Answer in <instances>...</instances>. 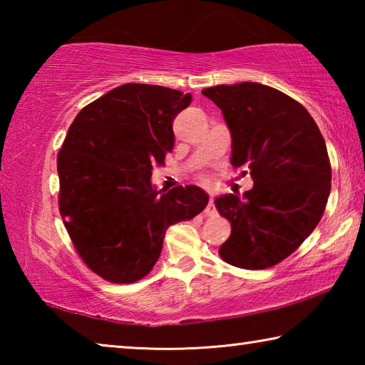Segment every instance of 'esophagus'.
I'll return each instance as SVG.
<instances>
[{
	"label": "esophagus",
	"instance_id": "esophagus-1",
	"mask_svg": "<svg viewBox=\"0 0 365 365\" xmlns=\"http://www.w3.org/2000/svg\"><path fill=\"white\" fill-rule=\"evenodd\" d=\"M206 214L207 215H215L217 214V209H215V201H214V196L211 195V197H209V202L206 206Z\"/></svg>",
	"mask_w": 365,
	"mask_h": 365
}]
</instances>
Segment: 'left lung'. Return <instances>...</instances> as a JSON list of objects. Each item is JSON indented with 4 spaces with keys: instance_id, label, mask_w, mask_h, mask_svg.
Listing matches in <instances>:
<instances>
[{
    "instance_id": "obj_1",
    "label": "left lung",
    "mask_w": 365,
    "mask_h": 365,
    "mask_svg": "<svg viewBox=\"0 0 365 365\" xmlns=\"http://www.w3.org/2000/svg\"><path fill=\"white\" fill-rule=\"evenodd\" d=\"M202 95L222 110L232 135L233 168L252 188L215 197L232 224L219 255L235 267L261 270L292 255L317 227L331 188L325 140L304 106L272 86L217 85Z\"/></svg>"
}]
</instances>
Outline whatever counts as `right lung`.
<instances>
[{"instance_id": "1", "label": "right lung", "mask_w": 365, "mask_h": 365, "mask_svg": "<svg viewBox=\"0 0 365 365\" xmlns=\"http://www.w3.org/2000/svg\"><path fill=\"white\" fill-rule=\"evenodd\" d=\"M190 93L123 83L85 106L58 154L59 211L80 257L113 283H133L160 256L165 230L209 196L195 185L153 187V165L174 148L172 122Z\"/></svg>"}]
</instances>
